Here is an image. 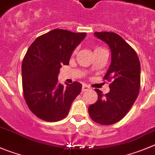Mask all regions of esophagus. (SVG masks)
<instances>
[{
    "label": "esophagus",
    "instance_id": "obj_1",
    "mask_svg": "<svg viewBox=\"0 0 155 155\" xmlns=\"http://www.w3.org/2000/svg\"><path fill=\"white\" fill-rule=\"evenodd\" d=\"M88 90H90V87L86 84H83V86H82V91H87Z\"/></svg>",
    "mask_w": 155,
    "mask_h": 155
}]
</instances>
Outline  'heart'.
I'll list each match as a JSON object with an SVG mask.
<instances>
[{"label":"heart","mask_w":155,"mask_h":155,"mask_svg":"<svg viewBox=\"0 0 155 155\" xmlns=\"http://www.w3.org/2000/svg\"><path fill=\"white\" fill-rule=\"evenodd\" d=\"M99 48H96L95 50H96V49H99Z\"/></svg>","instance_id":"obj_1"}]
</instances>
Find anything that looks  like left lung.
I'll return each mask as SVG.
<instances>
[{
  "label": "left lung",
  "instance_id": "8db88e82",
  "mask_svg": "<svg viewBox=\"0 0 155 155\" xmlns=\"http://www.w3.org/2000/svg\"><path fill=\"white\" fill-rule=\"evenodd\" d=\"M94 36L110 47L111 63L104 79L110 84L105 95L95 89L97 102L90 105L91 119L101 125H111L123 119L135 103L139 93L141 66L135 50L120 36L110 32H94Z\"/></svg>",
  "mask_w": 155,
  "mask_h": 155
}]
</instances>
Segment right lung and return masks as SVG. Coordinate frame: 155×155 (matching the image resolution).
I'll return each mask as SVG.
<instances>
[{
	"instance_id": "1",
	"label": "right lung",
	"mask_w": 155,
	"mask_h": 155,
	"mask_svg": "<svg viewBox=\"0 0 155 155\" xmlns=\"http://www.w3.org/2000/svg\"><path fill=\"white\" fill-rule=\"evenodd\" d=\"M86 32L54 29L36 38L28 48L22 63L23 96L29 110L47 122L66 117L82 84L66 86L58 82L61 65H68L74 50Z\"/></svg>"
}]
</instances>
